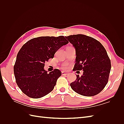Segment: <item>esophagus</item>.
I'll return each instance as SVG.
<instances>
[{
    "mask_svg": "<svg viewBox=\"0 0 124 124\" xmlns=\"http://www.w3.org/2000/svg\"><path fill=\"white\" fill-rule=\"evenodd\" d=\"M62 76H67V75H68V73L65 72H62Z\"/></svg>",
    "mask_w": 124,
    "mask_h": 124,
    "instance_id": "esophagus-1",
    "label": "esophagus"
}]
</instances>
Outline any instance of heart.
<instances>
[{"mask_svg":"<svg viewBox=\"0 0 124 124\" xmlns=\"http://www.w3.org/2000/svg\"><path fill=\"white\" fill-rule=\"evenodd\" d=\"M63 68L64 69H67V68H68V67H67L66 65H65L63 66Z\"/></svg>","mask_w":124,"mask_h":124,"instance_id":"obj_1","label":"heart"}]
</instances>
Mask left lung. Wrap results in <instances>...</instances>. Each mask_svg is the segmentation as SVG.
<instances>
[{
	"label": "left lung",
	"instance_id": "1",
	"mask_svg": "<svg viewBox=\"0 0 124 124\" xmlns=\"http://www.w3.org/2000/svg\"><path fill=\"white\" fill-rule=\"evenodd\" d=\"M76 50L73 71L83 70L81 77L70 84L73 91L82 96L97 95L107 85L111 68V61L101 43L82 34L65 37Z\"/></svg>",
	"mask_w": 124,
	"mask_h": 124
}]
</instances>
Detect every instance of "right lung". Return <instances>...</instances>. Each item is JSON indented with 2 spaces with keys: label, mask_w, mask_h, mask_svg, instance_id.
Returning a JSON list of instances; mask_svg holds the SVG:
<instances>
[{
  "label": "right lung",
  "mask_w": 124,
  "mask_h": 124,
  "mask_svg": "<svg viewBox=\"0 0 124 124\" xmlns=\"http://www.w3.org/2000/svg\"><path fill=\"white\" fill-rule=\"evenodd\" d=\"M68 43L62 36H46L33 38L23 45L16 56L14 73L18 86L25 95L37 99L53 91L62 72L55 69L48 73L44 63Z\"/></svg>",
  "instance_id": "obj_1"
}]
</instances>
